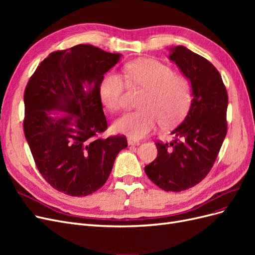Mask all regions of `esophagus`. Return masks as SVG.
<instances>
[{
  "mask_svg": "<svg viewBox=\"0 0 255 255\" xmlns=\"http://www.w3.org/2000/svg\"><path fill=\"white\" fill-rule=\"evenodd\" d=\"M128 145H139L140 144L139 141L134 140V139H130V138H128Z\"/></svg>",
  "mask_w": 255,
  "mask_h": 255,
  "instance_id": "34e87169",
  "label": "esophagus"
}]
</instances>
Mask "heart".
Here are the masks:
<instances>
[{
    "instance_id": "heart-1",
    "label": "heart",
    "mask_w": 255,
    "mask_h": 255,
    "mask_svg": "<svg viewBox=\"0 0 255 255\" xmlns=\"http://www.w3.org/2000/svg\"><path fill=\"white\" fill-rule=\"evenodd\" d=\"M125 70L129 86L143 89L144 92L139 100L140 111L128 113L114 122L116 133L134 140L141 139L159 123L169 127L184 117L191 100L190 84L185 76L174 73L170 67L152 58L130 61ZM127 85L125 78L116 71L103 76L99 94L110 111L123 109Z\"/></svg>"
}]
</instances>
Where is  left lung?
Segmentation results:
<instances>
[{
    "mask_svg": "<svg viewBox=\"0 0 255 255\" xmlns=\"http://www.w3.org/2000/svg\"><path fill=\"white\" fill-rule=\"evenodd\" d=\"M191 87L186 117L170 142H157V157L144 167L149 179L166 191L179 192L201 182L210 172L227 135L228 94L221 75L210 61L183 45L169 49Z\"/></svg>",
    "mask_w": 255,
    "mask_h": 255,
    "instance_id": "1",
    "label": "left lung"
}]
</instances>
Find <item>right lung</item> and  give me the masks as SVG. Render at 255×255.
Segmentation results:
<instances>
[{"label": "right lung", "mask_w": 255, "mask_h": 255, "mask_svg": "<svg viewBox=\"0 0 255 255\" xmlns=\"http://www.w3.org/2000/svg\"><path fill=\"white\" fill-rule=\"evenodd\" d=\"M120 53L91 44L53 52L24 92V134L38 170L53 188L85 197L109 179L127 138H96L107 128L100 83Z\"/></svg>", "instance_id": "add662e5"}]
</instances>
